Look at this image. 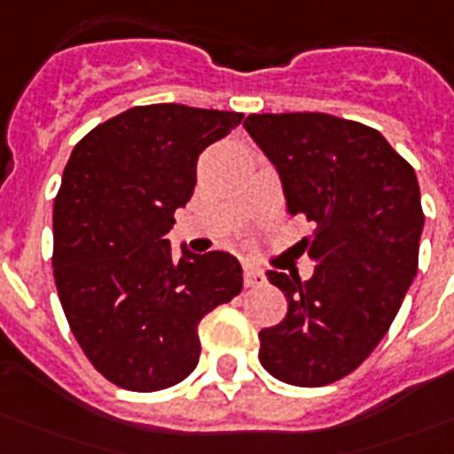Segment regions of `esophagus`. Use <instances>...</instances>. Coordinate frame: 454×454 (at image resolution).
<instances>
[{"label":"esophagus","mask_w":454,"mask_h":454,"mask_svg":"<svg viewBox=\"0 0 454 454\" xmlns=\"http://www.w3.org/2000/svg\"><path fill=\"white\" fill-rule=\"evenodd\" d=\"M242 283H245V287H259V285L266 283V276H263V270L245 263L242 266Z\"/></svg>","instance_id":"1"}]
</instances>
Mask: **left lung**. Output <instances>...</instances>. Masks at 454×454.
Wrapping results in <instances>:
<instances>
[{
  "label": "left lung",
  "mask_w": 454,
  "mask_h": 454,
  "mask_svg": "<svg viewBox=\"0 0 454 454\" xmlns=\"http://www.w3.org/2000/svg\"><path fill=\"white\" fill-rule=\"evenodd\" d=\"M245 129L276 164L290 216L313 223L299 245L313 276H266L287 316L259 332L276 380L325 387L377 348L419 263L424 212L408 160L380 131L327 113L249 115Z\"/></svg>",
  "instance_id": "obj_1"
}]
</instances>
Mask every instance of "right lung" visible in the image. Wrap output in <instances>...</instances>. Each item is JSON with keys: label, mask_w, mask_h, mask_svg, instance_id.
<instances>
[{"label": "right lung", "mask_w": 454, "mask_h": 454, "mask_svg": "<svg viewBox=\"0 0 454 454\" xmlns=\"http://www.w3.org/2000/svg\"><path fill=\"white\" fill-rule=\"evenodd\" d=\"M242 113L137 106L74 145L53 202V278L77 344L108 381L160 391L200 358V320L242 290L226 252L171 256L162 235L195 188L200 153Z\"/></svg>", "instance_id": "add662e5"}]
</instances>
